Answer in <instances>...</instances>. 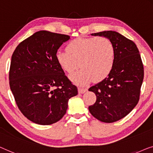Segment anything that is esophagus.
<instances>
[{
  "label": "esophagus",
  "mask_w": 153,
  "mask_h": 153,
  "mask_svg": "<svg viewBox=\"0 0 153 153\" xmlns=\"http://www.w3.org/2000/svg\"><path fill=\"white\" fill-rule=\"evenodd\" d=\"M86 91H87V89H86L85 88H83V87L78 88V93L79 94H84Z\"/></svg>",
  "instance_id": "34e87169"
}]
</instances>
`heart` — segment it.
<instances>
[{"label": "heart", "mask_w": 153, "mask_h": 153, "mask_svg": "<svg viewBox=\"0 0 153 153\" xmlns=\"http://www.w3.org/2000/svg\"><path fill=\"white\" fill-rule=\"evenodd\" d=\"M116 50L113 43L107 37H78L71 41L66 51H58L55 57L64 72L72 74L74 82L85 85L92 79L94 81L104 79L112 70L115 62Z\"/></svg>", "instance_id": "1"}]
</instances>
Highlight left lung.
Segmentation results:
<instances>
[{"label":"left lung","instance_id":"left-lung-1","mask_svg":"<svg viewBox=\"0 0 153 153\" xmlns=\"http://www.w3.org/2000/svg\"><path fill=\"white\" fill-rule=\"evenodd\" d=\"M107 37L115 47L114 67L108 76L92 86L89 91L96 96L90 105L92 116L105 123L117 121L134 108L139 100L143 79V65L136 44L115 31L91 34Z\"/></svg>","mask_w":153,"mask_h":153}]
</instances>
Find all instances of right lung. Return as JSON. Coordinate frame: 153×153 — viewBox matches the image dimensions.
I'll list each match as a JSON object with an SVG mask.
<instances>
[{"mask_svg":"<svg viewBox=\"0 0 153 153\" xmlns=\"http://www.w3.org/2000/svg\"><path fill=\"white\" fill-rule=\"evenodd\" d=\"M70 39L66 34L36 32L13 53L10 89L21 112L33 123L51 125L64 117L68 101L77 94L56 59V53Z\"/></svg>","mask_w":153,"mask_h":153,"instance_id":"1","label":"right lung"}]
</instances>
